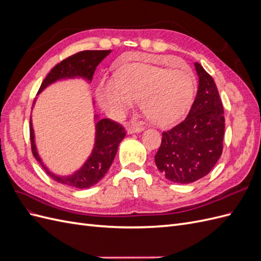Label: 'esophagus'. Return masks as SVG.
Segmentation results:
<instances>
[{
  "instance_id": "esophagus-1",
  "label": "esophagus",
  "mask_w": 261,
  "mask_h": 261,
  "mask_svg": "<svg viewBox=\"0 0 261 261\" xmlns=\"http://www.w3.org/2000/svg\"><path fill=\"white\" fill-rule=\"evenodd\" d=\"M145 128L143 125H139V124H132L127 127V133L128 134H134V133H140L143 132Z\"/></svg>"
}]
</instances>
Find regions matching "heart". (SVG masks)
Instances as JSON below:
<instances>
[{
	"label": "heart",
	"instance_id": "heart-1",
	"mask_svg": "<svg viewBox=\"0 0 261 261\" xmlns=\"http://www.w3.org/2000/svg\"><path fill=\"white\" fill-rule=\"evenodd\" d=\"M197 89L194 74L187 68L169 69L145 63L121 68L113 82L99 85L100 106L115 118L123 116L138 101L150 122L169 126L191 109Z\"/></svg>",
	"mask_w": 261,
	"mask_h": 261
}]
</instances>
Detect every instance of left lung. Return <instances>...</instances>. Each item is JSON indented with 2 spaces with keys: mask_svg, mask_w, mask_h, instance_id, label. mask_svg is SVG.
Segmentation results:
<instances>
[{
  "mask_svg": "<svg viewBox=\"0 0 261 261\" xmlns=\"http://www.w3.org/2000/svg\"><path fill=\"white\" fill-rule=\"evenodd\" d=\"M194 65L199 85L191 111L183 122L162 133L154 155L158 170L177 184L206 176L223 150L225 120L217 85L199 63Z\"/></svg>",
  "mask_w": 261,
  "mask_h": 261,
  "instance_id": "8db88e82",
  "label": "left lung"
}]
</instances>
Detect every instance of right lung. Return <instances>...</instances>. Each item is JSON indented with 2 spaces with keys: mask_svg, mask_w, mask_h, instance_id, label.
I'll use <instances>...</instances> for the list:
<instances>
[{
  "mask_svg": "<svg viewBox=\"0 0 261 261\" xmlns=\"http://www.w3.org/2000/svg\"><path fill=\"white\" fill-rule=\"evenodd\" d=\"M111 53V50H89L78 52L72 57L60 62L55 65L51 72L46 75L43 80L38 94L49 85L61 81L69 80V78H84L85 81L90 83L94 74L96 67L100 62ZM96 120V138L90 156L84 163L83 167L75 173L67 176H60L54 174L42 162L39 155L35 141V133L33 128L30 117V143L33 154L37 161L41 164V167L54 180L58 183L75 188H89L103 178L106 173L114 160L117 152L118 145L124 139L126 132L121 124L109 118H98L94 115Z\"/></svg>",
  "mask_w": 261,
  "mask_h": 261,
  "instance_id": "right-lung-1",
  "label": "right lung"
}]
</instances>
